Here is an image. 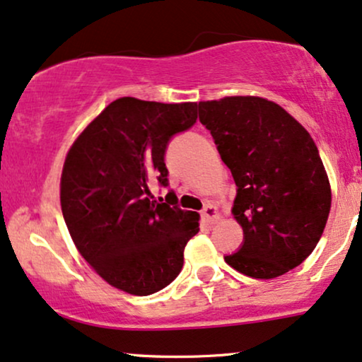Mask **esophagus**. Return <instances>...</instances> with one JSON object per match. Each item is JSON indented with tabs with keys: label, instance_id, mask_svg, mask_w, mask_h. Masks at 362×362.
Masks as SVG:
<instances>
[{
	"label": "esophagus",
	"instance_id": "34e87169",
	"mask_svg": "<svg viewBox=\"0 0 362 362\" xmlns=\"http://www.w3.org/2000/svg\"><path fill=\"white\" fill-rule=\"evenodd\" d=\"M202 218L208 223V225H213V223H216L218 220H220V215H218L216 206H213V204H206V206H204L203 211H202Z\"/></svg>",
	"mask_w": 362,
	"mask_h": 362
}]
</instances>
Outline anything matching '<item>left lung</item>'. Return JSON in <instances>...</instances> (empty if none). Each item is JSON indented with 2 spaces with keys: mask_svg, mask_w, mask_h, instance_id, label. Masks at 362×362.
Returning a JSON list of instances; mask_svg holds the SVG:
<instances>
[{
  "mask_svg": "<svg viewBox=\"0 0 362 362\" xmlns=\"http://www.w3.org/2000/svg\"><path fill=\"white\" fill-rule=\"evenodd\" d=\"M236 185L233 215L243 242L225 262L253 279H275L314 252L331 211L319 149L287 110L260 97L199 102Z\"/></svg>",
  "mask_w": 362,
  "mask_h": 362,
  "instance_id": "8db88e82",
  "label": "left lung"
}]
</instances>
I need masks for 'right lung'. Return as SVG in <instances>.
<instances>
[{
  "label": "right lung",
  "mask_w": 362,
  "mask_h": 362,
  "mask_svg": "<svg viewBox=\"0 0 362 362\" xmlns=\"http://www.w3.org/2000/svg\"><path fill=\"white\" fill-rule=\"evenodd\" d=\"M198 104H160L122 97L102 110L74 142L60 182V203L75 247L105 282L151 296L180 275L199 215L159 202L166 188L164 156L176 134L196 124Z\"/></svg>",
  "instance_id": "right-lung-1"
}]
</instances>
